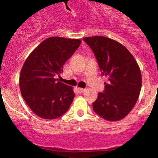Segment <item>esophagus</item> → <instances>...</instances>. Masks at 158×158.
<instances>
[{
	"mask_svg": "<svg viewBox=\"0 0 158 158\" xmlns=\"http://www.w3.org/2000/svg\"><path fill=\"white\" fill-rule=\"evenodd\" d=\"M77 90H78V92L79 93V94H82V93H83L84 91H85V89H83V88L78 87L77 88Z\"/></svg>",
	"mask_w": 158,
	"mask_h": 158,
	"instance_id": "esophagus-1",
	"label": "esophagus"
}]
</instances>
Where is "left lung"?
Segmentation results:
<instances>
[{"label":"left lung","instance_id":"1","mask_svg":"<svg viewBox=\"0 0 158 158\" xmlns=\"http://www.w3.org/2000/svg\"><path fill=\"white\" fill-rule=\"evenodd\" d=\"M96 56L103 76L105 89L93 103L94 110L110 122L127 116L139 98L142 86L140 69L129 50L118 41L105 36L85 37Z\"/></svg>","mask_w":158,"mask_h":158}]
</instances>
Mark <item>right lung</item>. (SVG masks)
I'll list each match as a JSON object with an SVG mask.
<instances>
[{
	"label": "right lung",
	"mask_w": 158,
	"mask_h": 158,
	"mask_svg": "<svg viewBox=\"0 0 158 158\" xmlns=\"http://www.w3.org/2000/svg\"><path fill=\"white\" fill-rule=\"evenodd\" d=\"M80 39L52 36L35 48L26 58L20 76L22 96L33 113L55 119L69 110L75 97L72 86L55 79L81 44Z\"/></svg>",
	"instance_id": "obj_1"
}]
</instances>
